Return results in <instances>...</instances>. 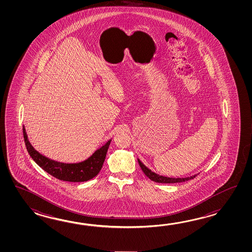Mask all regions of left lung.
Listing matches in <instances>:
<instances>
[{
    "instance_id": "1",
    "label": "left lung",
    "mask_w": 252,
    "mask_h": 252,
    "mask_svg": "<svg viewBox=\"0 0 252 252\" xmlns=\"http://www.w3.org/2000/svg\"><path fill=\"white\" fill-rule=\"evenodd\" d=\"M138 162H139V166L140 168L142 169V171L144 172L145 175L147 177L150 178V180L152 181H155L157 183H164V184H173V183H180V182H186L188 181L190 179H193V177H196L197 175H193L192 177H163V176H159L158 174H156L153 171H151L150 169H149L147 166H145L144 164L139 160L138 158Z\"/></svg>"
}]
</instances>
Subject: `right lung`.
Listing matches in <instances>:
<instances>
[{
    "label": "right lung",
    "instance_id": "1",
    "mask_svg": "<svg viewBox=\"0 0 252 252\" xmlns=\"http://www.w3.org/2000/svg\"><path fill=\"white\" fill-rule=\"evenodd\" d=\"M23 137L28 152L33 160L52 177L67 182H85L97 176L102 169L109 145L112 140H108L105 144L95 150V152L86 160L79 163H62L52 160L35 150L29 141L24 126Z\"/></svg>",
    "mask_w": 252,
    "mask_h": 252
}]
</instances>
